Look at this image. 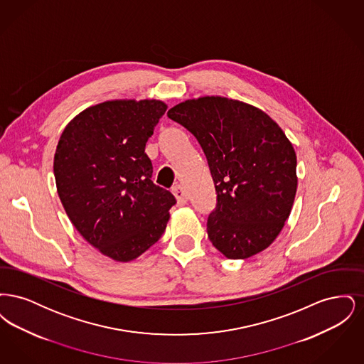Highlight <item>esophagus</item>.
<instances>
[{
    "instance_id": "34e87169",
    "label": "esophagus",
    "mask_w": 364,
    "mask_h": 364,
    "mask_svg": "<svg viewBox=\"0 0 364 364\" xmlns=\"http://www.w3.org/2000/svg\"><path fill=\"white\" fill-rule=\"evenodd\" d=\"M172 192H173L174 196H176V199H177V202L180 203V205H184V203H187V200H188V196H187V192L186 190L181 187V186H174L173 188H172Z\"/></svg>"
}]
</instances>
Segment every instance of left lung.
Segmentation results:
<instances>
[{
  "instance_id": "8db88e82",
  "label": "left lung",
  "mask_w": 364,
  "mask_h": 364,
  "mask_svg": "<svg viewBox=\"0 0 364 364\" xmlns=\"http://www.w3.org/2000/svg\"><path fill=\"white\" fill-rule=\"evenodd\" d=\"M168 117L190 131L208 159L217 193L210 242L229 259L267 248L288 220L297 188L294 147L277 122L223 97L176 105Z\"/></svg>"
}]
</instances>
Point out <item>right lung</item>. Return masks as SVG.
Segmentation results:
<instances>
[{"label":"right lung","instance_id":"right-lung-1","mask_svg":"<svg viewBox=\"0 0 364 364\" xmlns=\"http://www.w3.org/2000/svg\"><path fill=\"white\" fill-rule=\"evenodd\" d=\"M166 107L156 100L95 105L58 140L53 168L61 203L77 232L112 259H135L156 244L176 205L153 183L144 153Z\"/></svg>","mask_w":364,"mask_h":364}]
</instances>
